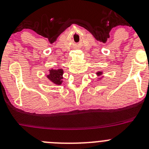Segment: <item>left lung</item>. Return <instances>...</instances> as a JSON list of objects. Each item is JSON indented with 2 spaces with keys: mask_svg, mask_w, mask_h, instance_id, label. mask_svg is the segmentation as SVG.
I'll use <instances>...</instances> for the list:
<instances>
[{
  "mask_svg": "<svg viewBox=\"0 0 149 149\" xmlns=\"http://www.w3.org/2000/svg\"><path fill=\"white\" fill-rule=\"evenodd\" d=\"M96 74H97V75L100 76V75H102V74H103V72H97ZM101 78H102V77L99 78V80H100V79H101Z\"/></svg>",
  "mask_w": 149,
  "mask_h": 149,
  "instance_id": "obj_1",
  "label": "left lung"
}]
</instances>
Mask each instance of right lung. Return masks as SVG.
I'll use <instances>...</instances> for the list:
<instances>
[{
    "instance_id": "add662e5",
    "label": "right lung",
    "mask_w": 149,
    "mask_h": 149,
    "mask_svg": "<svg viewBox=\"0 0 149 149\" xmlns=\"http://www.w3.org/2000/svg\"><path fill=\"white\" fill-rule=\"evenodd\" d=\"M63 69H51L49 70V74L46 75V77L50 80L52 84L54 85H61L63 83L62 79L63 78Z\"/></svg>"
}]
</instances>
